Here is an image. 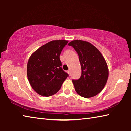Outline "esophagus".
I'll list each match as a JSON object with an SVG mask.
<instances>
[{
    "instance_id": "34e87169",
    "label": "esophagus",
    "mask_w": 131,
    "mask_h": 131,
    "mask_svg": "<svg viewBox=\"0 0 131 131\" xmlns=\"http://www.w3.org/2000/svg\"><path fill=\"white\" fill-rule=\"evenodd\" d=\"M67 73H68L69 75H70V71L69 70H67Z\"/></svg>"
}]
</instances>
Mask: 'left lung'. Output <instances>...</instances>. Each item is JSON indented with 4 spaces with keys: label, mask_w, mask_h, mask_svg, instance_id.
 Here are the masks:
<instances>
[{
    "label": "left lung",
    "mask_w": 131,
    "mask_h": 131,
    "mask_svg": "<svg viewBox=\"0 0 131 131\" xmlns=\"http://www.w3.org/2000/svg\"><path fill=\"white\" fill-rule=\"evenodd\" d=\"M79 55L81 75L72 82L77 94L85 98L95 96L105 87L108 77L107 63L100 51L87 41L75 40L68 44Z\"/></svg>",
    "instance_id": "1"
}]
</instances>
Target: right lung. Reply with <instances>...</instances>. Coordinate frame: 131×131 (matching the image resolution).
Masks as SVG:
<instances>
[{
  "label": "right lung",
  "instance_id": "obj_1",
  "mask_svg": "<svg viewBox=\"0 0 131 131\" xmlns=\"http://www.w3.org/2000/svg\"><path fill=\"white\" fill-rule=\"evenodd\" d=\"M68 41L52 40L41 46L30 55L27 64L29 82L35 91L50 96L60 90L69 75L61 68L59 56Z\"/></svg>",
  "mask_w": 131,
  "mask_h": 131
}]
</instances>
